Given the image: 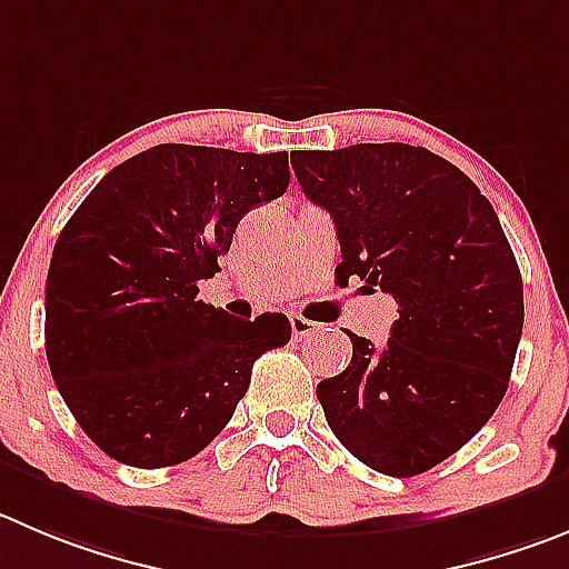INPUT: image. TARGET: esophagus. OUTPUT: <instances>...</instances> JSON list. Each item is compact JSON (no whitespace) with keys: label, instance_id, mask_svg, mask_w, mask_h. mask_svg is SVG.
Masks as SVG:
<instances>
[{"label":"esophagus","instance_id":"1","mask_svg":"<svg viewBox=\"0 0 569 569\" xmlns=\"http://www.w3.org/2000/svg\"><path fill=\"white\" fill-rule=\"evenodd\" d=\"M289 322H291V333H295V339L311 337V333H315L317 328H320V326H317V322L306 320V317H300V315H291Z\"/></svg>","mask_w":569,"mask_h":569}]
</instances>
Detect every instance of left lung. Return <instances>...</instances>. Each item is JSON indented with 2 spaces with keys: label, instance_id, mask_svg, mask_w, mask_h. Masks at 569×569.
I'll list each match as a JSON object with an SVG mask.
<instances>
[{
  "label": "left lung",
  "instance_id": "obj_1",
  "mask_svg": "<svg viewBox=\"0 0 569 569\" xmlns=\"http://www.w3.org/2000/svg\"><path fill=\"white\" fill-rule=\"evenodd\" d=\"M302 193L337 224V278L398 302L385 348L348 333L350 365L317 385L339 443L416 477L500 407L522 337V274L491 201L427 148L359 142L291 153Z\"/></svg>",
  "mask_w": 569,
  "mask_h": 569
}]
</instances>
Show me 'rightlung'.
<instances>
[{"mask_svg": "<svg viewBox=\"0 0 569 569\" xmlns=\"http://www.w3.org/2000/svg\"><path fill=\"white\" fill-rule=\"evenodd\" d=\"M289 188V153L164 142L81 201L52 249L44 342L83 432L137 469L190 460L230 423L283 315L236 320L199 300L252 207Z\"/></svg>", "mask_w": 569, "mask_h": 569, "instance_id": "right-lung-1", "label": "right lung"}]
</instances>
